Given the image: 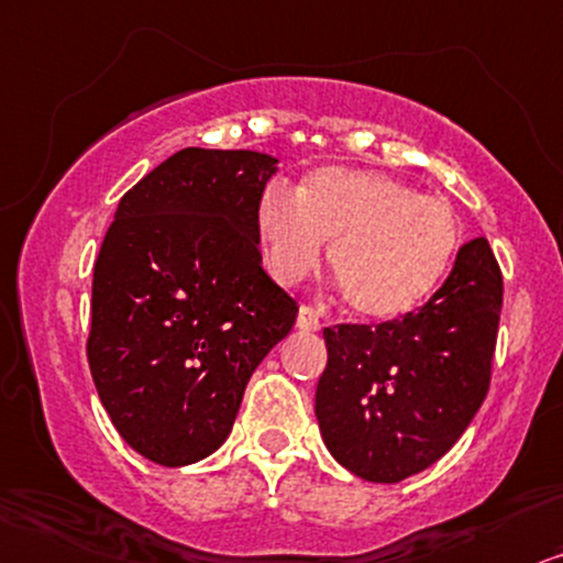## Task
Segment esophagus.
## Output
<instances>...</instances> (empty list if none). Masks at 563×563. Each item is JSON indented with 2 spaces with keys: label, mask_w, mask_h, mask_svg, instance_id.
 <instances>
[{
  "label": "esophagus",
  "mask_w": 563,
  "mask_h": 563,
  "mask_svg": "<svg viewBox=\"0 0 563 563\" xmlns=\"http://www.w3.org/2000/svg\"><path fill=\"white\" fill-rule=\"evenodd\" d=\"M296 327L303 332H317V330H322V319H319V314L311 309V306H301V309H298V317H296Z\"/></svg>",
  "instance_id": "34e87169"
}]
</instances>
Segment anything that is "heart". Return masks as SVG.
I'll use <instances>...</instances> for the list:
<instances>
[{
	"mask_svg": "<svg viewBox=\"0 0 563 563\" xmlns=\"http://www.w3.org/2000/svg\"><path fill=\"white\" fill-rule=\"evenodd\" d=\"M330 246V269L358 317L397 319L433 294L457 252L450 205L379 170L324 166L294 195L269 184L257 205V244L280 286H298Z\"/></svg>",
	"mask_w": 563,
	"mask_h": 563,
	"instance_id": "heart-1",
	"label": "heart"
}]
</instances>
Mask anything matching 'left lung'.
Here are the masks:
<instances>
[{
  "label": "left lung",
  "mask_w": 563,
  "mask_h": 563,
  "mask_svg": "<svg viewBox=\"0 0 563 563\" xmlns=\"http://www.w3.org/2000/svg\"><path fill=\"white\" fill-rule=\"evenodd\" d=\"M501 294V269L478 236L418 311L327 327L314 412L345 471L400 483L452 450L486 400Z\"/></svg>",
  "instance_id": "left-lung-1"
}]
</instances>
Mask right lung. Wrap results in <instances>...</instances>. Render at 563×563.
<instances>
[{
    "label": "right lung",
    "mask_w": 563,
    "mask_h": 563,
    "mask_svg": "<svg viewBox=\"0 0 563 563\" xmlns=\"http://www.w3.org/2000/svg\"><path fill=\"white\" fill-rule=\"evenodd\" d=\"M275 170L267 153L184 147L119 202L92 269L88 364L111 423L145 460L210 457L296 322L257 249Z\"/></svg>",
    "instance_id": "obj_1"
}]
</instances>
